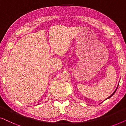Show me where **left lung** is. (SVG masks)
<instances>
[{
  "instance_id": "1",
  "label": "left lung",
  "mask_w": 126,
  "mask_h": 126,
  "mask_svg": "<svg viewBox=\"0 0 126 126\" xmlns=\"http://www.w3.org/2000/svg\"><path fill=\"white\" fill-rule=\"evenodd\" d=\"M118 87H117V88H116V90H115V91H114V92H113V94H111V95L110 96V97H108L107 98V99H109V98H110V97H111V96H112V95H113V94H115V92H116V89H117V88H118Z\"/></svg>"
}]
</instances>
